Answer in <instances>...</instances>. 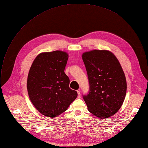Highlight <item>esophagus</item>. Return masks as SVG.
I'll return each instance as SVG.
<instances>
[{"mask_svg":"<svg viewBox=\"0 0 148 148\" xmlns=\"http://www.w3.org/2000/svg\"><path fill=\"white\" fill-rule=\"evenodd\" d=\"M77 93H78V98H80L81 97V93H80L79 90H77Z\"/></svg>","mask_w":148,"mask_h":148,"instance_id":"1","label":"esophagus"}]
</instances>
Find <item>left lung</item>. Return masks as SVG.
I'll return each mask as SVG.
<instances>
[{
    "mask_svg": "<svg viewBox=\"0 0 148 148\" xmlns=\"http://www.w3.org/2000/svg\"><path fill=\"white\" fill-rule=\"evenodd\" d=\"M89 91L82 97L89 112L99 118L114 115L121 107L126 92V81L116 57L107 50L84 53Z\"/></svg>",
    "mask_w": 148,
    "mask_h": 148,
    "instance_id": "obj_1",
    "label": "left lung"
}]
</instances>
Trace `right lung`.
I'll use <instances>...</instances> for the list:
<instances>
[{"instance_id":"add662e5","label":"right lung","mask_w":148,"mask_h":148,"mask_svg":"<svg viewBox=\"0 0 148 148\" xmlns=\"http://www.w3.org/2000/svg\"><path fill=\"white\" fill-rule=\"evenodd\" d=\"M69 56L64 51L40 54L29 70L27 87L29 98L39 112L56 117L66 111L77 97L69 87L64 70Z\"/></svg>"}]
</instances>
